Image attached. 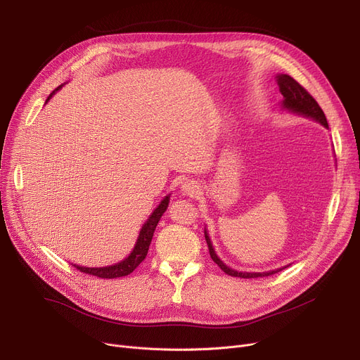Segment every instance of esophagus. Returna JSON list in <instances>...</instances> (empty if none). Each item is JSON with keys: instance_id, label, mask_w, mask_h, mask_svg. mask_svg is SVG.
<instances>
[{"instance_id": "34e87169", "label": "esophagus", "mask_w": 360, "mask_h": 360, "mask_svg": "<svg viewBox=\"0 0 360 360\" xmlns=\"http://www.w3.org/2000/svg\"><path fill=\"white\" fill-rule=\"evenodd\" d=\"M182 193L185 194V195H194V194H197L198 193V186H197V184L194 182V181H185L184 184H182Z\"/></svg>"}]
</instances>
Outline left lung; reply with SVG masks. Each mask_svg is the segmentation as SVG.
Wrapping results in <instances>:
<instances>
[{"label":"left lung","instance_id":"8db88e82","mask_svg":"<svg viewBox=\"0 0 360 360\" xmlns=\"http://www.w3.org/2000/svg\"><path fill=\"white\" fill-rule=\"evenodd\" d=\"M277 84L280 89V93L283 94V101H281V108L290 110L293 113H297V115L311 118L316 122H319L321 125H324L326 128H328V122L327 118L324 115L323 109L319 108V105L316 103V101L311 96V94L307 91V89L302 87L293 77L288 74H278L277 75ZM204 236L207 240V245H209V251H210V257L217 264V266L226 273L232 277H240V278H257V277H267L271 276L274 273L281 271L283 269H277V270H271V271H266V273H247V271H236L231 267L226 266V264L217 257V254L214 252V248L212 245L210 236L207 233V231H204Z\"/></svg>","mask_w":360,"mask_h":360}]
</instances>
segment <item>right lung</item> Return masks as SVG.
<instances>
[{"label": "right lung", "instance_id": "right-lung-1", "mask_svg": "<svg viewBox=\"0 0 360 360\" xmlns=\"http://www.w3.org/2000/svg\"><path fill=\"white\" fill-rule=\"evenodd\" d=\"M58 89H61V86ZM58 89H56V90H58ZM53 93L55 91H52L49 94V98L46 99V102L52 98ZM169 197L170 195H166L160 201V204L156 207L155 212L150 214L147 221L143 224L140 235L137 238V242L134 245V250L131 251V254L125 259H122L121 262L113 264V266H108V267H82V266H77V264H74V267L80 270L82 273H86V274H90V276H96V277H101V278L124 277V276H128L129 273L134 271L140 266V262L146 258V255L148 252V247L151 243V238H153L156 226H158L160 217L163 216V213L166 212L167 205H169Z\"/></svg>", "mask_w": 360, "mask_h": 360}]
</instances>
